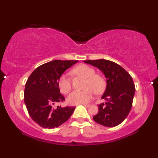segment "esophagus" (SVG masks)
Returning a JSON list of instances; mask_svg holds the SVG:
<instances>
[{"mask_svg":"<svg viewBox=\"0 0 158 158\" xmlns=\"http://www.w3.org/2000/svg\"><path fill=\"white\" fill-rule=\"evenodd\" d=\"M83 105L85 107H86V108H88V107L90 106L89 104H83Z\"/></svg>","mask_w":158,"mask_h":158,"instance_id":"1","label":"esophagus"}]
</instances>
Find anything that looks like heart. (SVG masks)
Listing matches in <instances>:
<instances>
[{"label": "heart", "mask_w": 158, "mask_h": 158, "mask_svg": "<svg viewBox=\"0 0 158 158\" xmlns=\"http://www.w3.org/2000/svg\"><path fill=\"white\" fill-rule=\"evenodd\" d=\"M73 74L79 75L85 79L83 91H73L68 97V103L70 105L83 104L88 102L93 98L94 93L100 94L104 88V82L102 77L95 75V71L86 64H78L72 70ZM58 88L63 94H68L71 90V81L68 75L63 74L58 80Z\"/></svg>", "instance_id": "obj_1"}]
</instances>
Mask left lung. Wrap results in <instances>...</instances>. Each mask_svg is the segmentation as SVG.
I'll use <instances>...</instances> for the list:
<instances>
[{
  "label": "left lung",
  "mask_w": 158,
  "mask_h": 158,
  "mask_svg": "<svg viewBox=\"0 0 158 158\" xmlns=\"http://www.w3.org/2000/svg\"><path fill=\"white\" fill-rule=\"evenodd\" d=\"M99 69L106 79V87L101 99L106 103L98 105V112L93 118L104 127H114L120 124L128 116L135 93L132 77L115 62L107 60H86Z\"/></svg>",
  "instance_id": "obj_1"
}]
</instances>
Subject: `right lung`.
Returning a JSON list of instances; mask_svg holds the SVG:
<instances>
[{
	"mask_svg": "<svg viewBox=\"0 0 158 158\" xmlns=\"http://www.w3.org/2000/svg\"><path fill=\"white\" fill-rule=\"evenodd\" d=\"M77 60H53L33 71L25 85L24 103L34 122L43 128L53 129L63 124L75 107H54L64 98L58 88V80Z\"/></svg>",
	"mask_w": 158,
	"mask_h": 158,
	"instance_id": "obj_1",
	"label": "right lung"
}]
</instances>
